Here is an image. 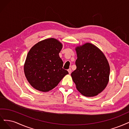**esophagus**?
I'll return each mask as SVG.
<instances>
[{
	"label": "esophagus",
	"instance_id": "34e87169",
	"mask_svg": "<svg viewBox=\"0 0 129 129\" xmlns=\"http://www.w3.org/2000/svg\"><path fill=\"white\" fill-rule=\"evenodd\" d=\"M68 71V72H69V74H71V72H72V70H71V69H69Z\"/></svg>",
	"mask_w": 129,
	"mask_h": 129
}]
</instances>
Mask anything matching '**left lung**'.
Returning <instances> with one entry per match:
<instances>
[{
    "label": "left lung",
    "instance_id": "obj_1",
    "mask_svg": "<svg viewBox=\"0 0 129 129\" xmlns=\"http://www.w3.org/2000/svg\"><path fill=\"white\" fill-rule=\"evenodd\" d=\"M77 69L71 73L77 89L85 96H94L106 88L110 67L105 56L94 45L87 43L76 48Z\"/></svg>",
    "mask_w": 129,
    "mask_h": 129
}]
</instances>
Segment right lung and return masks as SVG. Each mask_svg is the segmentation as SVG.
<instances>
[{"label": "right lung", "mask_w": 129, "mask_h": 129, "mask_svg": "<svg viewBox=\"0 0 129 129\" xmlns=\"http://www.w3.org/2000/svg\"><path fill=\"white\" fill-rule=\"evenodd\" d=\"M61 43L55 39H45L33 46L28 53L24 72L28 81L37 90L48 92L69 74L63 69L59 56Z\"/></svg>", "instance_id": "add662e5"}]
</instances>
